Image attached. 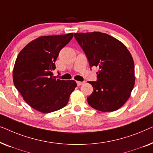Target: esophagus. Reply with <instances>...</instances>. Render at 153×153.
Returning a JSON list of instances; mask_svg holds the SVG:
<instances>
[{"label": "esophagus", "mask_w": 153, "mask_h": 153, "mask_svg": "<svg viewBox=\"0 0 153 153\" xmlns=\"http://www.w3.org/2000/svg\"><path fill=\"white\" fill-rule=\"evenodd\" d=\"M76 83H77V85H78V86H79V85L83 84V83H84V82H82V81H76Z\"/></svg>", "instance_id": "34e87169"}]
</instances>
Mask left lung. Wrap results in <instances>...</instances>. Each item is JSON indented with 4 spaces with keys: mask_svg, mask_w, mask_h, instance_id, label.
Returning <instances> with one entry per match:
<instances>
[{
    "mask_svg": "<svg viewBox=\"0 0 153 153\" xmlns=\"http://www.w3.org/2000/svg\"><path fill=\"white\" fill-rule=\"evenodd\" d=\"M74 37L89 65L98 67L97 80L88 81L93 92L87 97L91 107L111 112L123 106L134 85V64L127 47L118 39L100 32L76 33Z\"/></svg>",
    "mask_w": 153,
    "mask_h": 153,
    "instance_id": "8db88e82",
    "label": "left lung"
}]
</instances>
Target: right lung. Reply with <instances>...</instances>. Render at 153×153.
<instances>
[{
    "label": "right lung",
    "instance_id": "right-lung-1",
    "mask_svg": "<svg viewBox=\"0 0 153 153\" xmlns=\"http://www.w3.org/2000/svg\"><path fill=\"white\" fill-rule=\"evenodd\" d=\"M73 33L42 36L28 44L19 53L13 70V81L24 101L34 109L50 113L65 106L76 87L74 80L53 76L60 50Z\"/></svg>",
    "mask_w": 153,
    "mask_h": 153
}]
</instances>
